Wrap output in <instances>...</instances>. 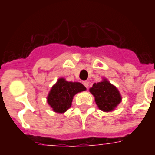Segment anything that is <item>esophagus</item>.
<instances>
[{
	"instance_id": "obj_1",
	"label": "esophagus",
	"mask_w": 155,
	"mask_h": 155,
	"mask_svg": "<svg viewBox=\"0 0 155 155\" xmlns=\"http://www.w3.org/2000/svg\"><path fill=\"white\" fill-rule=\"evenodd\" d=\"M83 84H84V86H85V87L86 88H88L89 87V82H88V81H83Z\"/></svg>"
}]
</instances>
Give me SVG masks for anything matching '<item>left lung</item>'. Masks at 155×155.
Returning a JSON list of instances; mask_svg holds the SVG:
<instances>
[{"mask_svg":"<svg viewBox=\"0 0 155 155\" xmlns=\"http://www.w3.org/2000/svg\"><path fill=\"white\" fill-rule=\"evenodd\" d=\"M90 92L94 97L98 108L104 112H112L122 101L119 90L105 78L99 83L93 84Z\"/></svg>","mask_w":155,"mask_h":155,"instance_id":"1","label":"left lung"}]
</instances>
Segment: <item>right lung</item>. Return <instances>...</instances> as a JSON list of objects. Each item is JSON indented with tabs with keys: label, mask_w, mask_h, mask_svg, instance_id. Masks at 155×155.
I'll list each match as a JSON object with an SVG mask.
<instances>
[{
	"label": "right lung",
	"mask_w": 155,
	"mask_h": 155,
	"mask_svg": "<svg viewBox=\"0 0 155 155\" xmlns=\"http://www.w3.org/2000/svg\"><path fill=\"white\" fill-rule=\"evenodd\" d=\"M86 91L80 82L67 81L64 78H59L51 87L47 95V103L55 113L63 114L71 107L75 94Z\"/></svg>",
	"instance_id": "add662e5"
}]
</instances>
